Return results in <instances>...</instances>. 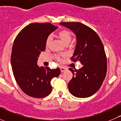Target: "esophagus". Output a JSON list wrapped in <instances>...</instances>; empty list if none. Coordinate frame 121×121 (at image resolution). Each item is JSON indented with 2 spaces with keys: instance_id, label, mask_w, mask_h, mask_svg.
Returning <instances> with one entry per match:
<instances>
[{
  "instance_id": "obj_1",
  "label": "esophagus",
  "mask_w": 121,
  "mask_h": 121,
  "mask_svg": "<svg viewBox=\"0 0 121 121\" xmlns=\"http://www.w3.org/2000/svg\"><path fill=\"white\" fill-rule=\"evenodd\" d=\"M65 69H65V68L63 67H60V70H61V73H63V72H64V71H65Z\"/></svg>"
}]
</instances>
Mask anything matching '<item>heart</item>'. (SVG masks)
Segmentation results:
<instances>
[{
  "mask_svg": "<svg viewBox=\"0 0 121 121\" xmlns=\"http://www.w3.org/2000/svg\"><path fill=\"white\" fill-rule=\"evenodd\" d=\"M57 36H58V38L60 39L61 41H62V43H64V44H68L70 43L71 40L72 39L71 33L68 30H65V29H63V30H60V31L58 33V34H57ZM51 41H52V37L50 36L47 37V40H46V47H47L49 46ZM55 58L58 61L61 60L60 57L59 56H58V55L55 56Z\"/></svg>",
  "mask_w": 121,
  "mask_h": 121,
  "instance_id": "1",
  "label": "heart"
}]
</instances>
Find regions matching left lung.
I'll return each instance as SVG.
<instances>
[{
    "label": "left lung",
    "instance_id": "left-lung-1",
    "mask_svg": "<svg viewBox=\"0 0 121 121\" xmlns=\"http://www.w3.org/2000/svg\"><path fill=\"white\" fill-rule=\"evenodd\" d=\"M60 24L68 28L76 36L77 44L73 61H80L83 66L79 69L69 70L73 76L68 82L70 93L78 98H86L99 89L105 78L107 61L103 44L92 29L79 22H62Z\"/></svg>",
    "mask_w": 121,
    "mask_h": 121
}]
</instances>
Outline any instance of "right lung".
Wrapping results in <instances>:
<instances>
[{
    "mask_svg": "<svg viewBox=\"0 0 121 121\" xmlns=\"http://www.w3.org/2000/svg\"><path fill=\"white\" fill-rule=\"evenodd\" d=\"M57 29L50 23H34L23 28L16 37L12 47L11 65L14 78L27 95L43 98L52 90L51 80L57 77L60 69L39 67L37 60L46 49L47 37Z\"/></svg>",
    "mask_w": 121,
    "mask_h": 121,
    "instance_id": "add662e5",
    "label": "right lung"
}]
</instances>
